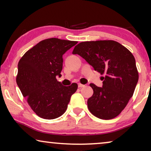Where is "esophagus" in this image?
Listing matches in <instances>:
<instances>
[{
	"instance_id": "esophagus-1",
	"label": "esophagus",
	"mask_w": 151,
	"mask_h": 151,
	"mask_svg": "<svg viewBox=\"0 0 151 151\" xmlns=\"http://www.w3.org/2000/svg\"><path fill=\"white\" fill-rule=\"evenodd\" d=\"M83 86H84V84H82L81 83L78 84V87H79V88H82V87H83Z\"/></svg>"
}]
</instances>
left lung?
<instances>
[{"instance_id": "8db88e82", "label": "left lung", "mask_w": 151, "mask_h": 151, "mask_svg": "<svg viewBox=\"0 0 151 151\" xmlns=\"http://www.w3.org/2000/svg\"><path fill=\"white\" fill-rule=\"evenodd\" d=\"M73 54H78L102 76V87L90 84L93 90L87 106L102 119L120 114L133 96L139 78L135 60L129 49L114 40L86 41L78 44Z\"/></svg>"}]
</instances>
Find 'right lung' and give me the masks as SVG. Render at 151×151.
<instances>
[{
    "mask_svg": "<svg viewBox=\"0 0 151 151\" xmlns=\"http://www.w3.org/2000/svg\"><path fill=\"white\" fill-rule=\"evenodd\" d=\"M77 41L48 38L40 41L24 53L18 62L16 83L31 109L39 117L53 119L67 109L78 84L62 85L63 55Z\"/></svg>",
    "mask_w": 151,
    "mask_h": 151,
    "instance_id": "right-lung-1",
    "label": "right lung"
}]
</instances>
